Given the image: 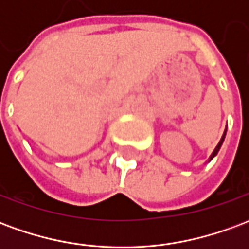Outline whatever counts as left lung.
I'll return each mask as SVG.
<instances>
[{
	"label": "left lung",
	"instance_id": "8db88e82",
	"mask_svg": "<svg viewBox=\"0 0 249 249\" xmlns=\"http://www.w3.org/2000/svg\"><path fill=\"white\" fill-rule=\"evenodd\" d=\"M225 135H227V128H225L224 133H223V136H221V139H220L219 144H217V145H216V148H214V151L212 152V155H211V156H209V160H208V161H211V160H212V159H213V157L216 156V155H217V153H219L220 148H221V145H223V142H224Z\"/></svg>",
	"mask_w": 249,
	"mask_h": 249
}]
</instances>
